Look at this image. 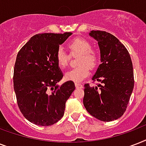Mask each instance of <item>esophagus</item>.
Masks as SVG:
<instances>
[{"mask_svg":"<svg viewBox=\"0 0 146 146\" xmlns=\"http://www.w3.org/2000/svg\"><path fill=\"white\" fill-rule=\"evenodd\" d=\"M75 86L76 89H82V87H83L81 83H78V82H76V83Z\"/></svg>","mask_w":146,"mask_h":146,"instance_id":"1","label":"esophagus"}]
</instances>
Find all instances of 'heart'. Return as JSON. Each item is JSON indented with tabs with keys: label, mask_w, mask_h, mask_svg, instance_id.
I'll return each mask as SVG.
<instances>
[{
	"label": "heart",
	"mask_w": 146,
	"mask_h": 146,
	"mask_svg": "<svg viewBox=\"0 0 146 146\" xmlns=\"http://www.w3.org/2000/svg\"><path fill=\"white\" fill-rule=\"evenodd\" d=\"M68 48L72 53L80 54L77 66L65 73V79L68 81L79 82L88 77L90 69L93 70L98 66L99 57L98 53L92 49L91 43L81 38H77L69 42ZM56 60L58 65L64 68L68 64V56L62 48H59L56 52Z\"/></svg>",
	"instance_id": "heart-1"
}]
</instances>
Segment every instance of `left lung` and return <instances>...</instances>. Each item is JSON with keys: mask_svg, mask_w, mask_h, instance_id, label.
Segmentation results:
<instances>
[{"mask_svg": "<svg viewBox=\"0 0 146 146\" xmlns=\"http://www.w3.org/2000/svg\"><path fill=\"white\" fill-rule=\"evenodd\" d=\"M89 35L100 48L102 64L92 80L101 84H85L83 104L94 117L109 122L126 111L134 87L133 63L127 49L111 33L92 30Z\"/></svg>", "mask_w": 146, "mask_h": 146, "instance_id": "left-lung-1", "label": "left lung"}]
</instances>
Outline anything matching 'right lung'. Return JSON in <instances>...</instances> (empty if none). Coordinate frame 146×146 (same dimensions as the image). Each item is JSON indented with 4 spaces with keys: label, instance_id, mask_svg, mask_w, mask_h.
<instances>
[{
    "label": "right lung",
    "instance_id": "add662e5",
    "mask_svg": "<svg viewBox=\"0 0 146 146\" xmlns=\"http://www.w3.org/2000/svg\"><path fill=\"white\" fill-rule=\"evenodd\" d=\"M72 33H42L31 38L17 54L13 88L17 104L26 119L38 126L54 124L64 114L65 104L75 89L74 82L57 85L63 73L56 52Z\"/></svg>",
    "mask_w": 146,
    "mask_h": 146
}]
</instances>
